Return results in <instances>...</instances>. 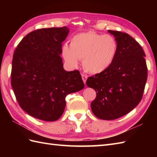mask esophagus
Instances as JSON below:
<instances>
[{
	"mask_svg": "<svg viewBox=\"0 0 157 157\" xmlns=\"http://www.w3.org/2000/svg\"><path fill=\"white\" fill-rule=\"evenodd\" d=\"M82 78L83 79V82H84V84H86V80H87L88 76L86 75H84V74H82Z\"/></svg>",
	"mask_w": 157,
	"mask_h": 157,
	"instance_id": "obj_1",
	"label": "esophagus"
}]
</instances>
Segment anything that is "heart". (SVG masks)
<instances>
[{"mask_svg": "<svg viewBox=\"0 0 157 157\" xmlns=\"http://www.w3.org/2000/svg\"><path fill=\"white\" fill-rule=\"evenodd\" d=\"M118 43L113 36L89 31L75 35L70 40V46L65 44L62 55L71 67L82 59L84 68L91 73H101L107 70L115 61Z\"/></svg>", "mask_w": 157, "mask_h": 157, "instance_id": "b5f03b06", "label": "heart"}]
</instances>
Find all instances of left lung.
I'll list each match as a JSON object with an SVG mask.
<instances>
[{
  "label": "left lung",
  "mask_w": 157,
  "mask_h": 157,
  "mask_svg": "<svg viewBox=\"0 0 157 157\" xmlns=\"http://www.w3.org/2000/svg\"><path fill=\"white\" fill-rule=\"evenodd\" d=\"M118 43L115 61L105 71L89 77L86 85L96 92L91 102L94 115L103 120L118 119L140 102L147 79L145 53L126 33L108 30Z\"/></svg>",
  "instance_id": "8db88e82"
}]
</instances>
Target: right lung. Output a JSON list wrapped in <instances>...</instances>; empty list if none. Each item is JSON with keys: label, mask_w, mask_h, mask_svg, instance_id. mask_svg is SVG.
Segmentation results:
<instances>
[{"label": "right lung", "mask_w": 157, "mask_h": 157, "mask_svg": "<svg viewBox=\"0 0 157 157\" xmlns=\"http://www.w3.org/2000/svg\"><path fill=\"white\" fill-rule=\"evenodd\" d=\"M67 27L36 29L23 38L13 56L11 86L19 106L35 118L56 121L65 108V97L84 88L78 70L63 69L62 42Z\"/></svg>", "instance_id": "obj_1"}]
</instances>
